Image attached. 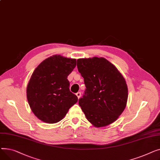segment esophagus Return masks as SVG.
<instances>
[{"label":"esophagus","instance_id":"34e87169","mask_svg":"<svg viewBox=\"0 0 160 160\" xmlns=\"http://www.w3.org/2000/svg\"><path fill=\"white\" fill-rule=\"evenodd\" d=\"M76 96H77L78 98L79 99L80 97H81V92H78V93H76Z\"/></svg>","mask_w":160,"mask_h":160}]
</instances>
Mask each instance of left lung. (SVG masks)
<instances>
[{
  "instance_id": "8db88e82",
  "label": "left lung",
  "mask_w": 160,
  "mask_h": 160,
  "mask_svg": "<svg viewBox=\"0 0 160 160\" xmlns=\"http://www.w3.org/2000/svg\"><path fill=\"white\" fill-rule=\"evenodd\" d=\"M78 68L86 90L79 105L96 127L113 123L125 110L128 88L125 78L114 64L103 58L79 59Z\"/></svg>"
}]
</instances>
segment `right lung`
Returning a JSON list of instances; mask_svg holds the SVG:
<instances>
[{
	"mask_svg": "<svg viewBox=\"0 0 160 160\" xmlns=\"http://www.w3.org/2000/svg\"><path fill=\"white\" fill-rule=\"evenodd\" d=\"M76 59L54 55L41 62L28 82L26 96L33 113L47 123H58L78 102L69 89L68 75Z\"/></svg>",
	"mask_w": 160,
	"mask_h": 160,
	"instance_id": "right-lung-1",
	"label": "right lung"
}]
</instances>
